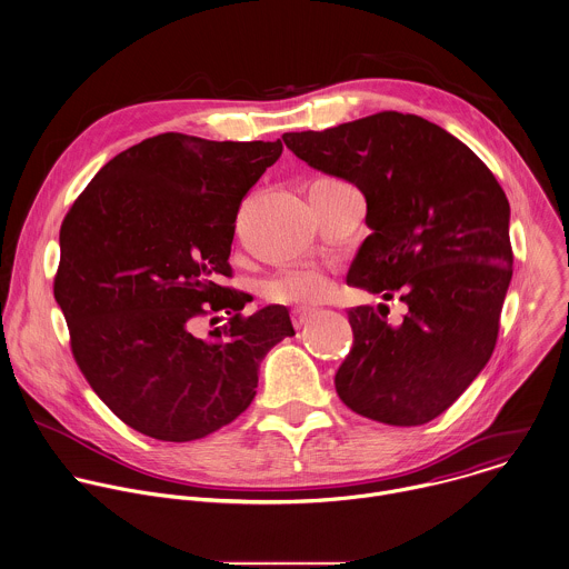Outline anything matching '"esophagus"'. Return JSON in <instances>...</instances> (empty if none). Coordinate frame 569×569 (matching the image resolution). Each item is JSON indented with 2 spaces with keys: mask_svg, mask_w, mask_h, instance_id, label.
I'll return each instance as SVG.
<instances>
[{
  "mask_svg": "<svg viewBox=\"0 0 569 569\" xmlns=\"http://www.w3.org/2000/svg\"><path fill=\"white\" fill-rule=\"evenodd\" d=\"M310 317H312V310H308V308H297V310H292V319H295V326H297V328L306 326V323L310 321Z\"/></svg>",
  "mask_w": 569,
  "mask_h": 569,
  "instance_id": "34e87169",
  "label": "esophagus"
}]
</instances>
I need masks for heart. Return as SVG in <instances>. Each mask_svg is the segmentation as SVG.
Wrapping results in <instances>:
<instances>
[{
  "label": "heart",
  "mask_w": 569,
  "mask_h": 569,
  "mask_svg": "<svg viewBox=\"0 0 569 569\" xmlns=\"http://www.w3.org/2000/svg\"><path fill=\"white\" fill-rule=\"evenodd\" d=\"M346 181L337 177H319L312 181L315 186H343ZM330 290L328 277L317 268H292L274 279H270L263 288V295L272 303H288V306H312L321 301Z\"/></svg>",
  "instance_id": "b5f03b06"
}]
</instances>
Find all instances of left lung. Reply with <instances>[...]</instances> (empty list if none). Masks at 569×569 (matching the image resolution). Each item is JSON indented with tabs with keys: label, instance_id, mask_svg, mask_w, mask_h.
<instances>
[{
	"label": "left lung",
	"instance_id": "1",
	"mask_svg": "<svg viewBox=\"0 0 569 569\" xmlns=\"http://www.w3.org/2000/svg\"><path fill=\"white\" fill-rule=\"evenodd\" d=\"M281 139L366 197L372 234L348 283L408 306L397 328L372 306L348 310L355 343L335 377L337 395L388 426L437 419L497 346L515 261L503 188L463 141L419 114L383 110Z\"/></svg>",
	"mask_w": 569,
	"mask_h": 569
}]
</instances>
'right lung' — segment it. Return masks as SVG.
I'll return each mask as SVG.
<instances>
[{
	"label": "right lung",
	"instance_id": "1",
	"mask_svg": "<svg viewBox=\"0 0 569 569\" xmlns=\"http://www.w3.org/2000/svg\"><path fill=\"white\" fill-rule=\"evenodd\" d=\"M281 150L163 132L110 159L63 217L52 290L70 350L132 430L186 443L232 423L295 335L283 306L243 317L250 295L223 286L241 199ZM212 311L229 323L194 338L191 319Z\"/></svg>",
	"mask_w": 569,
	"mask_h": 569
}]
</instances>
